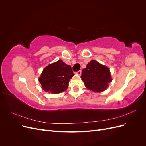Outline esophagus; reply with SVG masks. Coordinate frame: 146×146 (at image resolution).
I'll list each match as a JSON object with an SVG mask.
<instances>
[{
	"label": "esophagus",
	"instance_id": "34e87169",
	"mask_svg": "<svg viewBox=\"0 0 146 146\" xmlns=\"http://www.w3.org/2000/svg\"><path fill=\"white\" fill-rule=\"evenodd\" d=\"M76 74H78V76H80L81 74H82V71H81V70H78V71L76 72Z\"/></svg>",
	"mask_w": 146,
	"mask_h": 146
}]
</instances>
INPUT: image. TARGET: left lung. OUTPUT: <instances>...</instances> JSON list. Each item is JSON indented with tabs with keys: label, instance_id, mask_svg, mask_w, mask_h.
Instances as JSON below:
<instances>
[{
	"label": "left lung",
	"instance_id": "obj_1",
	"mask_svg": "<svg viewBox=\"0 0 146 146\" xmlns=\"http://www.w3.org/2000/svg\"><path fill=\"white\" fill-rule=\"evenodd\" d=\"M81 78L87 89L96 92L107 90L113 80L109 68L93 60L82 70Z\"/></svg>",
	"mask_w": 146,
	"mask_h": 146
}]
</instances>
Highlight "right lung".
<instances>
[{"instance_id":"right-lung-1","label":"right lung","mask_w":146,"mask_h":146,"mask_svg":"<svg viewBox=\"0 0 146 146\" xmlns=\"http://www.w3.org/2000/svg\"><path fill=\"white\" fill-rule=\"evenodd\" d=\"M74 76L71 66L58 60L43 69L39 82L44 91L58 94L68 89L70 79Z\"/></svg>"}]
</instances>
